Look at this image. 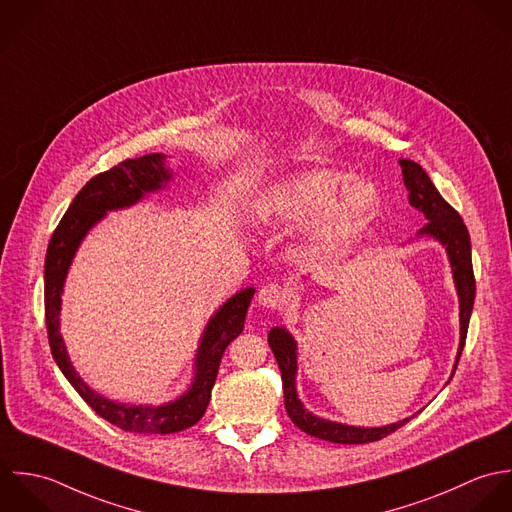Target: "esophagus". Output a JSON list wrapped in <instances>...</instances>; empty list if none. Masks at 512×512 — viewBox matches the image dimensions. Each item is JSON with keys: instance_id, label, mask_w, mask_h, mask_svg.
Returning a JSON list of instances; mask_svg holds the SVG:
<instances>
[{"instance_id": "34e87169", "label": "esophagus", "mask_w": 512, "mask_h": 512, "mask_svg": "<svg viewBox=\"0 0 512 512\" xmlns=\"http://www.w3.org/2000/svg\"><path fill=\"white\" fill-rule=\"evenodd\" d=\"M257 301L259 305H263L265 308H279L285 301V291L281 285L277 283H269V285H263L257 293Z\"/></svg>"}]
</instances>
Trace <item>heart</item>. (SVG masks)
Segmentation results:
<instances>
[{
	"instance_id": "obj_1",
	"label": "heart",
	"mask_w": 512,
	"mask_h": 512,
	"mask_svg": "<svg viewBox=\"0 0 512 512\" xmlns=\"http://www.w3.org/2000/svg\"><path fill=\"white\" fill-rule=\"evenodd\" d=\"M380 211L378 188L332 168H308L275 184L257 205L271 225L312 221L316 249H334L358 235Z\"/></svg>"
}]
</instances>
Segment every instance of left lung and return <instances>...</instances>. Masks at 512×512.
Segmentation results:
<instances>
[{
  "label": "left lung",
  "mask_w": 512,
  "mask_h": 512,
  "mask_svg": "<svg viewBox=\"0 0 512 512\" xmlns=\"http://www.w3.org/2000/svg\"><path fill=\"white\" fill-rule=\"evenodd\" d=\"M402 172H404V182L409 190V204L423 211L427 217V223L419 229V233L431 235L439 239L449 255L451 267H453V277H455V287L459 293V308H461V342H459V354H457V364L465 346L467 338V328H469V318L473 310V301H475V275H473V261H471V239L469 231L461 219V215L443 200V196L437 192L429 176L421 170L419 164L411 160H400ZM269 346L277 358V364L281 368V378H283V390H285V408L291 417V421L303 429L308 435H314L318 439L330 441V443H344V445H354V443H370L388 437L394 433L398 427L406 425L411 417L392 423L386 427H350L334 421L320 419L312 415L310 411L303 408V404L297 398L295 390V374H297V344L293 336L285 328H273L269 332Z\"/></svg>",
  "instance_id": "1"
}]
</instances>
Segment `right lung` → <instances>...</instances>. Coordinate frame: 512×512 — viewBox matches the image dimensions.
I'll use <instances>...</instances> for the list:
<instances>
[{
	"mask_svg": "<svg viewBox=\"0 0 512 512\" xmlns=\"http://www.w3.org/2000/svg\"><path fill=\"white\" fill-rule=\"evenodd\" d=\"M170 180L164 168V154H146L142 158L124 160L110 170L91 178L77 194L67 213L51 235L45 257V324L53 358L79 396L112 425L134 433H176L192 427L202 419L207 409L211 388L217 378L219 362L225 348L243 332L247 307L253 299V289H245L231 297L215 312L205 328L204 338L196 356V380L188 394L180 400L160 406H124L114 404L95 394L75 372L69 362L63 338L59 334L61 291L73 261V255L87 231L103 217L108 209L136 204L144 194L156 192Z\"/></svg>",
	"mask_w": 512,
	"mask_h": 512,
	"instance_id": "add662e5",
	"label": "right lung"
}]
</instances>
